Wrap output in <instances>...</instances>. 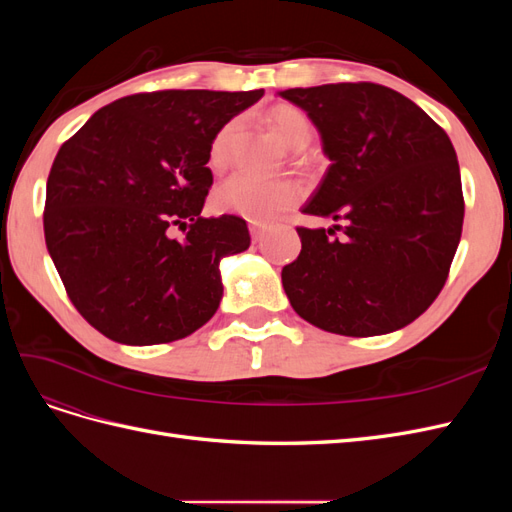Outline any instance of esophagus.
<instances>
[{"label":"esophagus","instance_id":"34e87169","mask_svg":"<svg viewBox=\"0 0 512 512\" xmlns=\"http://www.w3.org/2000/svg\"><path fill=\"white\" fill-rule=\"evenodd\" d=\"M250 232H252V239L258 243L262 237H265V226H260V224H250Z\"/></svg>","mask_w":512,"mask_h":512}]
</instances>
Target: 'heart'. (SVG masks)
Segmentation results:
<instances>
[{
  "label": "heart",
  "instance_id": "1",
  "mask_svg": "<svg viewBox=\"0 0 512 512\" xmlns=\"http://www.w3.org/2000/svg\"><path fill=\"white\" fill-rule=\"evenodd\" d=\"M271 130L280 136V141L292 149L301 151L312 141V121L299 111L297 106L282 104L275 106L267 115ZM243 123L241 119H230L215 132L209 145V166L213 170H224L241 141ZM301 198V185L294 181H260L250 175H232L222 181L213 192V207L218 213L239 215L254 224H267L275 220L282 211L290 209Z\"/></svg>",
  "mask_w": 512,
  "mask_h": 512
}]
</instances>
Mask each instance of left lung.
Returning a JSON list of instances; mask_svg holds the SVG:
<instances>
[{"label":"left lung","instance_id":"left-lung-1","mask_svg":"<svg viewBox=\"0 0 512 512\" xmlns=\"http://www.w3.org/2000/svg\"><path fill=\"white\" fill-rule=\"evenodd\" d=\"M314 121L331 166L303 213L301 254L282 269L290 305L314 327L371 337L436 301L461 239L463 192L451 138L421 106L376 83L280 91Z\"/></svg>","mask_w":512,"mask_h":512}]
</instances>
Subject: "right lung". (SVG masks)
I'll return each instance as SVG.
<instances>
[{
  "instance_id": "right-lung-1",
  "label": "right lung",
  "mask_w": 512,
  "mask_h": 512,
  "mask_svg": "<svg viewBox=\"0 0 512 512\" xmlns=\"http://www.w3.org/2000/svg\"><path fill=\"white\" fill-rule=\"evenodd\" d=\"M265 91L164 89L102 106L61 145L44 239L72 305L128 346L192 335L218 312L220 260L250 247L237 215L203 218L209 145ZM184 228V239L167 228Z\"/></svg>"
}]
</instances>
